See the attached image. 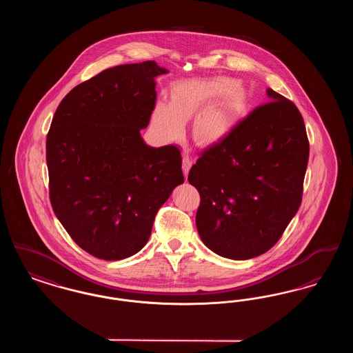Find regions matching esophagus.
<instances>
[{
    "label": "esophagus",
    "mask_w": 353,
    "mask_h": 353,
    "mask_svg": "<svg viewBox=\"0 0 353 353\" xmlns=\"http://www.w3.org/2000/svg\"><path fill=\"white\" fill-rule=\"evenodd\" d=\"M192 164H193L192 157H190L188 153H185L184 157H183V172H184L185 176H188L189 169L192 167Z\"/></svg>",
    "instance_id": "obj_1"
}]
</instances>
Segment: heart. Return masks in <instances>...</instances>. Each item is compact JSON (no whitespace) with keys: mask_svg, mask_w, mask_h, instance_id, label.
Here are the masks:
<instances>
[{"mask_svg":"<svg viewBox=\"0 0 353 353\" xmlns=\"http://www.w3.org/2000/svg\"><path fill=\"white\" fill-rule=\"evenodd\" d=\"M232 85L233 81L228 78L193 79L176 84L169 105L161 103L154 108L153 123L163 134L176 139L183 134L185 121L202 109L193 124V139L202 147H214L229 136L245 105L243 91L238 87L230 90Z\"/></svg>","mask_w":353,"mask_h":353,"instance_id":"b5f03b06","label":"heart"}]
</instances>
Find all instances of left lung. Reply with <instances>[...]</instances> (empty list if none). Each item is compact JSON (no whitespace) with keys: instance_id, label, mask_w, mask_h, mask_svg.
Here are the masks:
<instances>
[{"instance_id":"obj_1","label":"left lung","mask_w":353,"mask_h":353,"mask_svg":"<svg viewBox=\"0 0 353 353\" xmlns=\"http://www.w3.org/2000/svg\"><path fill=\"white\" fill-rule=\"evenodd\" d=\"M217 145L202 152L188 181L201 197L202 242L243 261L270 250L296 214L310 144L296 105L274 90Z\"/></svg>"}]
</instances>
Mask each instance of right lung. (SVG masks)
Here are the masks:
<instances>
[{
    "mask_svg": "<svg viewBox=\"0 0 353 353\" xmlns=\"http://www.w3.org/2000/svg\"><path fill=\"white\" fill-rule=\"evenodd\" d=\"M154 61L107 68L58 105L46 140L52 210L74 242L104 261L140 252L157 210L184 183L181 152L140 130L156 103Z\"/></svg>",
    "mask_w": 353,
    "mask_h": 353,
    "instance_id": "right-lung-1",
    "label": "right lung"
}]
</instances>
